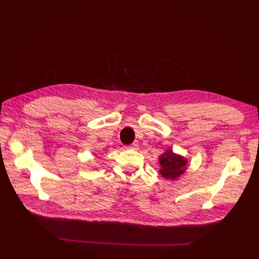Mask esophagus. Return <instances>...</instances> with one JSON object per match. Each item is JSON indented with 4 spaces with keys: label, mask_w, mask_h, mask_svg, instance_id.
Instances as JSON below:
<instances>
[{
    "label": "esophagus",
    "mask_w": 259,
    "mask_h": 259,
    "mask_svg": "<svg viewBox=\"0 0 259 259\" xmlns=\"http://www.w3.org/2000/svg\"><path fill=\"white\" fill-rule=\"evenodd\" d=\"M126 149H133V150H137L139 148L138 144H133V145H129V146H125Z\"/></svg>",
    "instance_id": "obj_1"
}]
</instances>
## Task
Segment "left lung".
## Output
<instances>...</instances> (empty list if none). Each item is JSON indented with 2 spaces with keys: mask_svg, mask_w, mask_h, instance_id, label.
<instances>
[{
  "mask_svg": "<svg viewBox=\"0 0 259 259\" xmlns=\"http://www.w3.org/2000/svg\"><path fill=\"white\" fill-rule=\"evenodd\" d=\"M159 163H160L159 172L162 177L175 180L186 171L188 160L183 156L175 153L171 149H168L159 157Z\"/></svg>",
  "mask_w": 259,
  "mask_h": 259,
  "instance_id": "obj_1",
  "label": "left lung"
}]
</instances>
